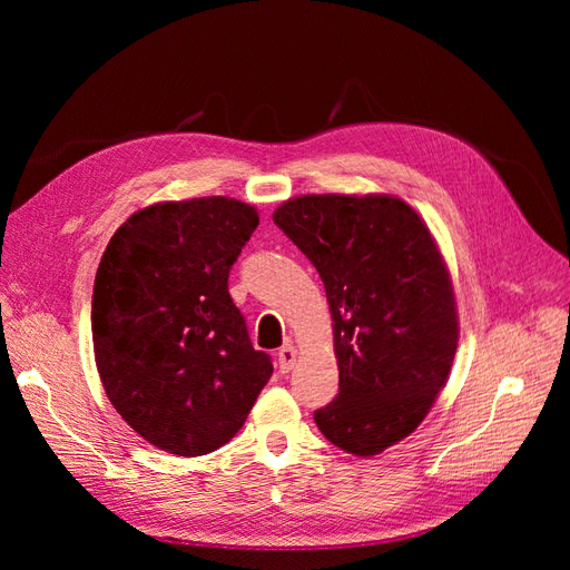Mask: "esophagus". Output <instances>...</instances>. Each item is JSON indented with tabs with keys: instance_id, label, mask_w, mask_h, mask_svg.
Returning a JSON list of instances; mask_svg holds the SVG:
<instances>
[{
	"instance_id": "esophagus-1",
	"label": "esophagus",
	"mask_w": 570,
	"mask_h": 570,
	"mask_svg": "<svg viewBox=\"0 0 570 570\" xmlns=\"http://www.w3.org/2000/svg\"><path fill=\"white\" fill-rule=\"evenodd\" d=\"M295 361H297V350L292 347V344H285L283 350H278V368L283 373H289L295 368Z\"/></svg>"
}]
</instances>
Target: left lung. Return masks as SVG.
Instances as JSON below:
<instances>
[{
    "mask_svg": "<svg viewBox=\"0 0 570 570\" xmlns=\"http://www.w3.org/2000/svg\"><path fill=\"white\" fill-rule=\"evenodd\" d=\"M325 285L340 392L314 413L356 456L411 435L435 404L459 342L452 278L419 214L390 195H304L273 214Z\"/></svg>",
    "mask_w": 570,
    "mask_h": 570,
    "instance_id": "obj_1",
    "label": "left lung"
}]
</instances>
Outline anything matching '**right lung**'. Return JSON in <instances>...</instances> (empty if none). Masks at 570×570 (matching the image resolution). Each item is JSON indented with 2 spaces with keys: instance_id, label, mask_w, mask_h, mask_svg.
<instances>
[{
  "instance_id": "obj_1",
  "label": "right lung",
  "mask_w": 570,
  "mask_h": 570,
  "mask_svg": "<svg viewBox=\"0 0 570 570\" xmlns=\"http://www.w3.org/2000/svg\"><path fill=\"white\" fill-rule=\"evenodd\" d=\"M258 226L228 197L132 214L101 256L92 292L95 361L137 435L178 456L230 442L273 373L233 304L228 275Z\"/></svg>"
}]
</instances>
